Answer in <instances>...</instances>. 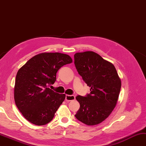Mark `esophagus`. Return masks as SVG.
Segmentation results:
<instances>
[{"label":"esophagus","instance_id":"1","mask_svg":"<svg viewBox=\"0 0 146 146\" xmlns=\"http://www.w3.org/2000/svg\"><path fill=\"white\" fill-rule=\"evenodd\" d=\"M74 100H75V96L74 95H67L65 96V100L66 101H72Z\"/></svg>","mask_w":146,"mask_h":146}]
</instances>
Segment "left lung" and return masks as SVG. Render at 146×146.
Segmentation results:
<instances>
[{
    "instance_id": "left-lung-1",
    "label": "left lung",
    "mask_w": 146,
    "mask_h": 146,
    "mask_svg": "<svg viewBox=\"0 0 146 146\" xmlns=\"http://www.w3.org/2000/svg\"><path fill=\"white\" fill-rule=\"evenodd\" d=\"M74 64L85 83L91 88L86 97H76L80 108L75 116L87 125L100 124L116 107L121 81L114 65L93 51L76 53Z\"/></svg>"
}]
</instances>
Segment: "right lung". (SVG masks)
I'll return each mask as SVG.
<instances>
[{"mask_svg": "<svg viewBox=\"0 0 146 146\" xmlns=\"http://www.w3.org/2000/svg\"><path fill=\"white\" fill-rule=\"evenodd\" d=\"M72 62L68 54L41 53L18 70L14 98L18 110L27 121L40 126L53 119L65 95L54 92L48 87L55 82L57 71Z\"/></svg>", "mask_w": 146, "mask_h": 146, "instance_id": "1", "label": "right lung"}]
</instances>
